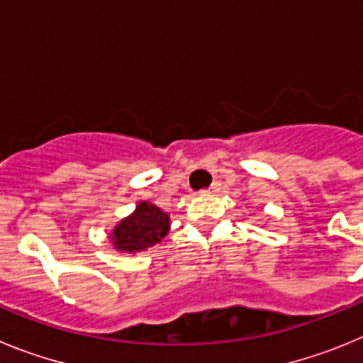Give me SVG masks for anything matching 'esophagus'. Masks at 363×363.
<instances>
[{"instance_id": "obj_1", "label": "esophagus", "mask_w": 363, "mask_h": 363, "mask_svg": "<svg viewBox=\"0 0 363 363\" xmlns=\"http://www.w3.org/2000/svg\"><path fill=\"white\" fill-rule=\"evenodd\" d=\"M220 187H221L220 182H213V185H211V187H209V192H213V194H214V192L220 191Z\"/></svg>"}]
</instances>
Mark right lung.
Masks as SVG:
<instances>
[{"label": "right lung", "instance_id": "obj_1", "mask_svg": "<svg viewBox=\"0 0 363 363\" xmlns=\"http://www.w3.org/2000/svg\"><path fill=\"white\" fill-rule=\"evenodd\" d=\"M171 218L160 207L142 201L130 216L123 218L108 234L114 249L120 252H142L162 242L169 233Z\"/></svg>", "mask_w": 363, "mask_h": 363}]
</instances>
